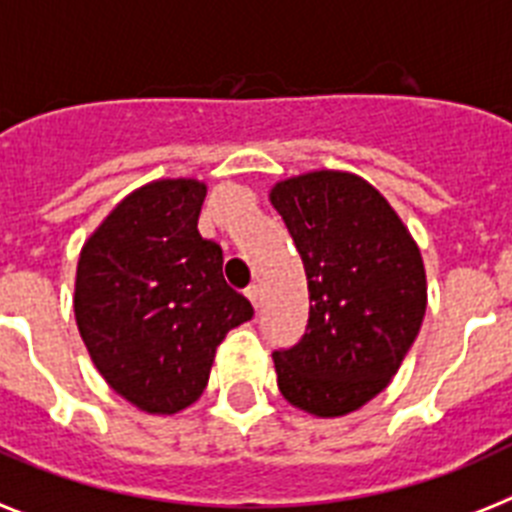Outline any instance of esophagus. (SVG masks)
<instances>
[{
    "label": "esophagus",
    "instance_id": "obj_1",
    "mask_svg": "<svg viewBox=\"0 0 512 512\" xmlns=\"http://www.w3.org/2000/svg\"><path fill=\"white\" fill-rule=\"evenodd\" d=\"M246 298L253 303V306L259 308V285H248L246 287Z\"/></svg>",
    "mask_w": 512,
    "mask_h": 512
}]
</instances>
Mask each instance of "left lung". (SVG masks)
Masks as SVG:
<instances>
[{"label": "left lung", "instance_id": "obj_1", "mask_svg": "<svg viewBox=\"0 0 512 512\" xmlns=\"http://www.w3.org/2000/svg\"><path fill=\"white\" fill-rule=\"evenodd\" d=\"M301 253L308 324L274 350L282 398L314 416H345L387 387L426 311L424 261L377 188L348 172H308L272 188Z\"/></svg>", "mask_w": 512, "mask_h": 512}]
</instances>
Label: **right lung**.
<instances>
[{"label": "right lung", "mask_w": 512, "mask_h": 512, "mask_svg": "<svg viewBox=\"0 0 512 512\" xmlns=\"http://www.w3.org/2000/svg\"><path fill=\"white\" fill-rule=\"evenodd\" d=\"M204 198L196 180L143 185L80 251V337L109 387L141 411L196 403L219 342L253 316L222 277V248L198 232Z\"/></svg>", "instance_id": "add662e5"}]
</instances>
